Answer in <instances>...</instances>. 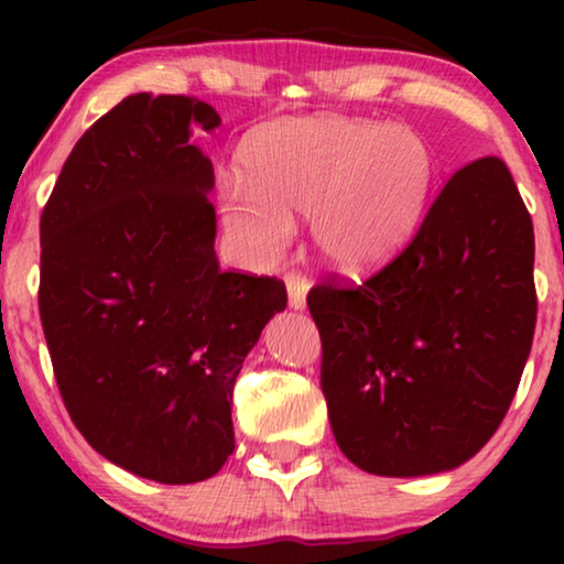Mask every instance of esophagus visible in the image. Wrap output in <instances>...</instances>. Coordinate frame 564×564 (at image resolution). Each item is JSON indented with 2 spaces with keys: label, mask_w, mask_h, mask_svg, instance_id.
Returning a JSON list of instances; mask_svg holds the SVG:
<instances>
[{
  "label": "esophagus",
  "mask_w": 564,
  "mask_h": 564,
  "mask_svg": "<svg viewBox=\"0 0 564 564\" xmlns=\"http://www.w3.org/2000/svg\"><path fill=\"white\" fill-rule=\"evenodd\" d=\"M284 288H288V305L292 311H305L307 290H311V282L305 280V274L288 272L284 274Z\"/></svg>",
  "instance_id": "esophagus-1"
}]
</instances>
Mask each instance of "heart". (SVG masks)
I'll use <instances>...</instances> for the list:
<instances>
[{"instance_id":"obj_1","label":"heart","mask_w":564,"mask_h":564,"mask_svg":"<svg viewBox=\"0 0 564 564\" xmlns=\"http://www.w3.org/2000/svg\"><path fill=\"white\" fill-rule=\"evenodd\" d=\"M434 153L419 133L380 122L284 118L253 130L238 180L218 189L223 230L238 259L269 267L311 218L318 257L341 274H375L400 257L426 213Z\"/></svg>"}]
</instances>
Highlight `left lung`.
<instances>
[{
	"label": "left lung",
	"instance_id": "obj_1",
	"mask_svg": "<svg viewBox=\"0 0 564 564\" xmlns=\"http://www.w3.org/2000/svg\"><path fill=\"white\" fill-rule=\"evenodd\" d=\"M307 307L346 459L382 477L465 465L503 421L536 326L534 226L508 166L459 169L392 264L318 284Z\"/></svg>",
	"mask_w": 564,
	"mask_h": 564
}]
</instances>
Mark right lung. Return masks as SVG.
<instances>
[{
  "instance_id": "obj_1",
  "label": "right lung",
  "mask_w": 564,
  "mask_h": 564,
  "mask_svg": "<svg viewBox=\"0 0 564 564\" xmlns=\"http://www.w3.org/2000/svg\"><path fill=\"white\" fill-rule=\"evenodd\" d=\"M215 107L138 91L79 138L41 218V321L66 411L145 480L213 477L236 449L230 395L288 307L272 276L223 272L215 174L192 143Z\"/></svg>"
}]
</instances>
